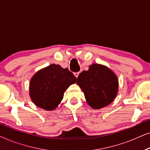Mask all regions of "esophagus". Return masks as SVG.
Listing matches in <instances>:
<instances>
[{"mask_svg": "<svg viewBox=\"0 0 150 150\" xmlns=\"http://www.w3.org/2000/svg\"><path fill=\"white\" fill-rule=\"evenodd\" d=\"M79 74H80V72L79 71V72H75L74 74V76L76 78H78V76H79Z\"/></svg>", "mask_w": 150, "mask_h": 150, "instance_id": "34e87169", "label": "esophagus"}]
</instances>
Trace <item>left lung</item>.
Here are the masks:
<instances>
[{"mask_svg":"<svg viewBox=\"0 0 150 150\" xmlns=\"http://www.w3.org/2000/svg\"><path fill=\"white\" fill-rule=\"evenodd\" d=\"M87 104L93 109H100L112 102L118 93L117 76L104 65L93 63L77 79Z\"/></svg>","mask_w":150,"mask_h":150,"instance_id":"1","label":"left lung"}]
</instances>
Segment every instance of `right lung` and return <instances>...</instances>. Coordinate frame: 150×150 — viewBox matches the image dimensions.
<instances>
[{"label":"right lung","instance_id":"1","mask_svg":"<svg viewBox=\"0 0 150 150\" xmlns=\"http://www.w3.org/2000/svg\"><path fill=\"white\" fill-rule=\"evenodd\" d=\"M76 82V78L67 68L51 64L37 71L29 83V96L37 106L46 110L57 108L65 91Z\"/></svg>","mask_w":150,"mask_h":150}]
</instances>
